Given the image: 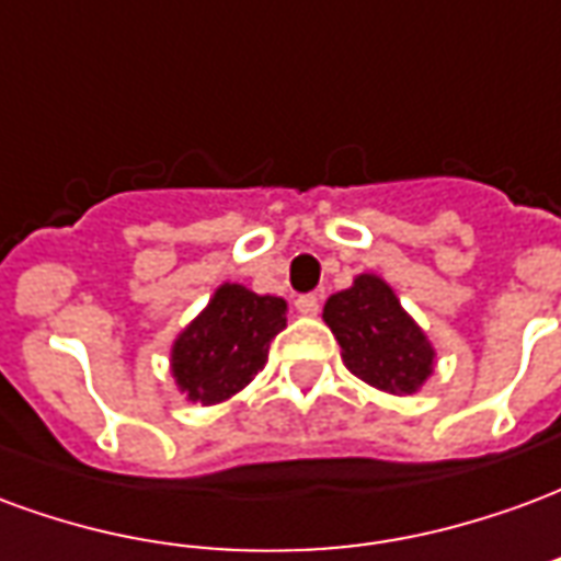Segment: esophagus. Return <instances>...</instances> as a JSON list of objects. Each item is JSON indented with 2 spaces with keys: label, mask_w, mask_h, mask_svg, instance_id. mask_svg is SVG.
Here are the masks:
<instances>
[{
  "label": "esophagus",
  "mask_w": 561,
  "mask_h": 561,
  "mask_svg": "<svg viewBox=\"0 0 561 561\" xmlns=\"http://www.w3.org/2000/svg\"><path fill=\"white\" fill-rule=\"evenodd\" d=\"M294 306H297V312L300 316H318V309H321V300H318V294H304V297H297L294 300Z\"/></svg>",
  "instance_id": "1"
}]
</instances>
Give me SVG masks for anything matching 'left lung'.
<instances>
[{
    "mask_svg": "<svg viewBox=\"0 0 561 561\" xmlns=\"http://www.w3.org/2000/svg\"><path fill=\"white\" fill-rule=\"evenodd\" d=\"M321 318L340 342L342 364L366 385L409 397L433 376V342L376 273H360L352 288L330 294Z\"/></svg>",
    "mask_w": 561,
    "mask_h": 561,
    "instance_id": "obj_1",
    "label": "left lung"
}]
</instances>
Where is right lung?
<instances>
[{
    "label": "right lung",
    "instance_id": "right-lung-1",
    "mask_svg": "<svg viewBox=\"0 0 561 561\" xmlns=\"http://www.w3.org/2000/svg\"><path fill=\"white\" fill-rule=\"evenodd\" d=\"M282 297L225 282L180 330L171 345V376L188 402L219 405L252 381L267 364L273 336L285 328Z\"/></svg>",
    "mask_w": 561,
    "mask_h": 561
}]
</instances>
